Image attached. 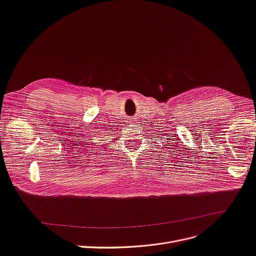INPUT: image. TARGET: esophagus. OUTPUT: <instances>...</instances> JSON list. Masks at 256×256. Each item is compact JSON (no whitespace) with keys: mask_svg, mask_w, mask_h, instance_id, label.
Wrapping results in <instances>:
<instances>
[{"mask_svg":"<svg viewBox=\"0 0 256 256\" xmlns=\"http://www.w3.org/2000/svg\"><path fill=\"white\" fill-rule=\"evenodd\" d=\"M132 119H134V118H132Z\"/></svg>","mask_w":256,"mask_h":256,"instance_id":"1","label":"esophagus"}]
</instances>
